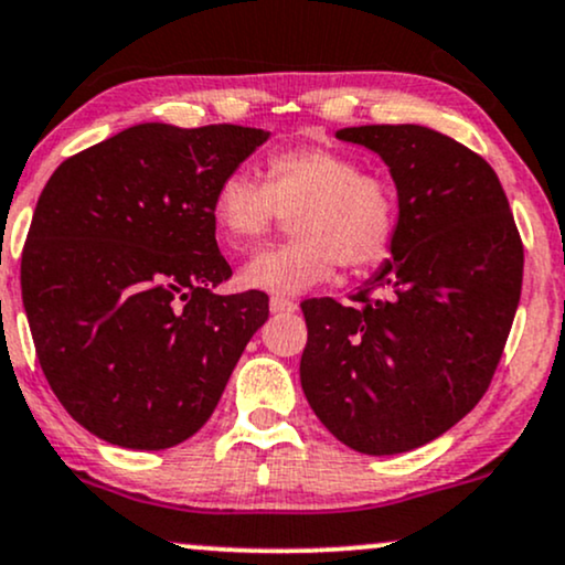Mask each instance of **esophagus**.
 <instances>
[{
    "instance_id": "obj_1",
    "label": "esophagus",
    "mask_w": 565,
    "mask_h": 565,
    "mask_svg": "<svg viewBox=\"0 0 565 565\" xmlns=\"http://www.w3.org/2000/svg\"><path fill=\"white\" fill-rule=\"evenodd\" d=\"M270 312H295L297 302L289 300V297H270Z\"/></svg>"
}]
</instances>
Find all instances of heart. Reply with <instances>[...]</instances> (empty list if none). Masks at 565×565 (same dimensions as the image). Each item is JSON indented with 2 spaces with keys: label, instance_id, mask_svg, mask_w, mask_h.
Wrapping results in <instances>:
<instances>
[{
  "label": "heart",
  "instance_id": "heart-1",
  "mask_svg": "<svg viewBox=\"0 0 565 565\" xmlns=\"http://www.w3.org/2000/svg\"><path fill=\"white\" fill-rule=\"evenodd\" d=\"M281 213H295L297 239L249 257L239 274L242 287L300 295L329 281L339 263L355 274L379 265L397 231L390 183L329 147L276 152L265 166V181L236 168L217 183L213 221L231 249L260 242Z\"/></svg>",
  "mask_w": 565,
  "mask_h": 565
}]
</instances>
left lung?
<instances>
[{"mask_svg": "<svg viewBox=\"0 0 565 565\" xmlns=\"http://www.w3.org/2000/svg\"><path fill=\"white\" fill-rule=\"evenodd\" d=\"M397 189L390 257L352 300L302 302L300 382L321 424L365 455L452 429L487 392L521 297L523 247L500 179L424 126H358Z\"/></svg>", "mask_w": 565, "mask_h": 565, "instance_id": "left-lung-1", "label": "left lung"}]
</instances>
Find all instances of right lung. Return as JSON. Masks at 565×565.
Instances as JSON below:
<instances>
[{
	"label": "right lung",
	"mask_w": 565,
	"mask_h": 565,
	"mask_svg": "<svg viewBox=\"0 0 565 565\" xmlns=\"http://www.w3.org/2000/svg\"><path fill=\"white\" fill-rule=\"evenodd\" d=\"M270 131L139 124L67 158L46 181L20 287L52 392L94 437L166 450L205 426L263 291L215 295L213 196Z\"/></svg>",
	"instance_id": "right-lung-1"
}]
</instances>
